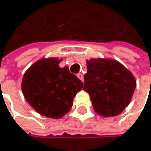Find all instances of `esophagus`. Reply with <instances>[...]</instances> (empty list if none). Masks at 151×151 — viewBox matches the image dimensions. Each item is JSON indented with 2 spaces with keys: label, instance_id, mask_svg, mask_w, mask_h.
Returning <instances> with one entry per match:
<instances>
[{
  "label": "esophagus",
  "instance_id": "obj_1",
  "mask_svg": "<svg viewBox=\"0 0 151 151\" xmlns=\"http://www.w3.org/2000/svg\"><path fill=\"white\" fill-rule=\"evenodd\" d=\"M77 77H78L81 81H83V80H84V78H83V74H82V73H78V74H77Z\"/></svg>",
  "mask_w": 151,
  "mask_h": 151
}]
</instances>
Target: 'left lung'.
Returning a JSON list of instances; mask_svg holds the SVG:
<instances>
[{
	"label": "left lung",
	"instance_id": "obj_1",
	"mask_svg": "<svg viewBox=\"0 0 151 151\" xmlns=\"http://www.w3.org/2000/svg\"><path fill=\"white\" fill-rule=\"evenodd\" d=\"M135 89L134 76L121 63L106 58L87 61L83 90L90 94L93 109L100 116H116L122 113Z\"/></svg>",
	"mask_w": 151,
	"mask_h": 151
}]
</instances>
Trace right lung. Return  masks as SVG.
Wrapping results in <instances>:
<instances>
[{
  "instance_id": "add662e5",
  "label": "right lung",
  "mask_w": 151,
  "mask_h": 151,
  "mask_svg": "<svg viewBox=\"0 0 151 151\" xmlns=\"http://www.w3.org/2000/svg\"><path fill=\"white\" fill-rule=\"evenodd\" d=\"M62 59L42 58L26 70L22 81L24 98L40 114L60 118L68 113L73 98L82 89L83 83L68 67L59 68Z\"/></svg>"
}]
</instances>
